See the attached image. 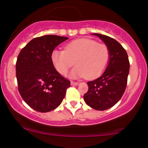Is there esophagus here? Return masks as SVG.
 I'll return each mask as SVG.
<instances>
[{
	"instance_id": "34e87169",
	"label": "esophagus",
	"mask_w": 148,
	"mask_h": 148,
	"mask_svg": "<svg viewBox=\"0 0 148 148\" xmlns=\"http://www.w3.org/2000/svg\"><path fill=\"white\" fill-rule=\"evenodd\" d=\"M79 84L78 82H75V81H71V85H73V86H77Z\"/></svg>"
}]
</instances>
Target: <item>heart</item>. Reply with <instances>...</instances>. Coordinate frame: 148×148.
Wrapping results in <instances>:
<instances>
[{
    "mask_svg": "<svg viewBox=\"0 0 148 148\" xmlns=\"http://www.w3.org/2000/svg\"><path fill=\"white\" fill-rule=\"evenodd\" d=\"M51 61L56 70L66 75L75 63L71 72L72 78L88 79L97 77L108 65L110 51L108 47L90 39H79L69 42L64 50L54 49L51 53Z\"/></svg>",
    "mask_w": 148,
    "mask_h": 148,
    "instance_id": "obj_1",
    "label": "heart"
}]
</instances>
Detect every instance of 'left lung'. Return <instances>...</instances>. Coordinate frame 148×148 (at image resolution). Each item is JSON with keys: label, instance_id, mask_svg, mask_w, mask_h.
Returning <instances> with one entry per match:
<instances>
[{"label": "left lung", "instance_id": "8db88e82", "mask_svg": "<svg viewBox=\"0 0 148 148\" xmlns=\"http://www.w3.org/2000/svg\"><path fill=\"white\" fill-rule=\"evenodd\" d=\"M92 35L99 37L108 47L110 60L99 78L88 81V90L84 99L91 108L103 111L114 106L123 97L127 87L130 61L126 50L118 41L101 34Z\"/></svg>", "mask_w": 148, "mask_h": 148}]
</instances>
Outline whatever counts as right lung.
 I'll list each match as a JSON object with an SVG mask.
<instances>
[{
    "label": "right lung",
    "mask_w": 148,
    "mask_h": 148,
    "mask_svg": "<svg viewBox=\"0 0 148 148\" xmlns=\"http://www.w3.org/2000/svg\"><path fill=\"white\" fill-rule=\"evenodd\" d=\"M67 37L47 35L35 37L21 49L16 62L18 90L30 107L41 113L56 108L70 81L57 72L51 53Z\"/></svg>",
    "instance_id": "obj_1"
}]
</instances>
